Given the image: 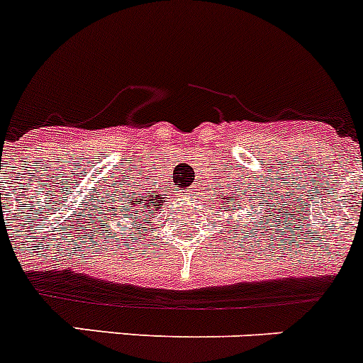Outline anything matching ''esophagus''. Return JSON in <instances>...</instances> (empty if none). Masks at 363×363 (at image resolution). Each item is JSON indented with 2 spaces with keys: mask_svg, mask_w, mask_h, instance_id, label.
<instances>
[{
  "mask_svg": "<svg viewBox=\"0 0 363 363\" xmlns=\"http://www.w3.org/2000/svg\"><path fill=\"white\" fill-rule=\"evenodd\" d=\"M185 196H187V198H192V196H196V189H189V191H185Z\"/></svg>",
  "mask_w": 363,
  "mask_h": 363,
  "instance_id": "obj_1",
  "label": "esophagus"
}]
</instances>
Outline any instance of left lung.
<instances>
[{
    "label": "left lung",
    "mask_w": 363,
    "mask_h": 363,
    "mask_svg": "<svg viewBox=\"0 0 363 363\" xmlns=\"http://www.w3.org/2000/svg\"><path fill=\"white\" fill-rule=\"evenodd\" d=\"M242 196H246V192H242ZM231 198L235 199V205H228V203L224 201V199H226V196H224V194H220L219 198H217V201H223V205H226V210H224V212H226V213H230L231 206H237V210H242V208H244V206H242V201H240V199H242V198H240V196L231 194ZM230 219H231V217H230ZM233 223H235V220H233Z\"/></svg>",
    "instance_id": "obj_1"
}]
</instances>
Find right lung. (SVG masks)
<instances>
[{"mask_svg": "<svg viewBox=\"0 0 363 363\" xmlns=\"http://www.w3.org/2000/svg\"><path fill=\"white\" fill-rule=\"evenodd\" d=\"M164 203L165 199L162 198V194H153V192L146 191L144 187L139 189V185H135V182H133L132 187L124 192L123 199H121L119 216L126 217L124 220H130L133 228L140 231L139 224L146 226V220L157 217Z\"/></svg>", "mask_w": 363, "mask_h": 363, "instance_id": "obj_1", "label": "right lung"}]
</instances>
